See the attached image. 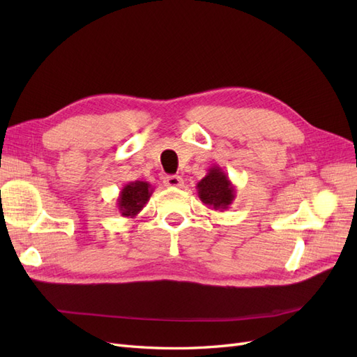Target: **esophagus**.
I'll list each match as a JSON object with an SVG mask.
<instances>
[{
    "label": "esophagus",
    "mask_w": 357,
    "mask_h": 357,
    "mask_svg": "<svg viewBox=\"0 0 357 357\" xmlns=\"http://www.w3.org/2000/svg\"><path fill=\"white\" fill-rule=\"evenodd\" d=\"M164 185L168 188H181L183 186V178L180 176H168L164 180Z\"/></svg>",
    "instance_id": "obj_1"
}]
</instances>
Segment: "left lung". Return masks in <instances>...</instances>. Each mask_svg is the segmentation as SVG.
<instances>
[{
	"label": "left lung",
	"mask_w": 357,
	"mask_h": 357,
	"mask_svg": "<svg viewBox=\"0 0 357 357\" xmlns=\"http://www.w3.org/2000/svg\"><path fill=\"white\" fill-rule=\"evenodd\" d=\"M197 192L208 208L219 211L228 210L236 195L232 181L219 165L208 168L205 177L197 183Z\"/></svg>",
	"instance_id": "1"
}]
</instances>
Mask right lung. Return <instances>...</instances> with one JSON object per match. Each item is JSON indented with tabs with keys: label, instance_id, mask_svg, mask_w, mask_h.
<instances>
[{
	"label": "right lung",
	"instance_id": "1",
	"mask_svg": "<svg viewBox=\"0 0 357 357\" xmlns=\"http://www.w3.org/2000/svg\"><path fill=\"white\" fill-rule=\"evenodd\" d=\"M153 193V188L147 181H129L117 197V208L123 218L134 219L144 208Z\"/></svg>",
	"mask_w": 357,
	"mask_h": 357
}]
</instances>
